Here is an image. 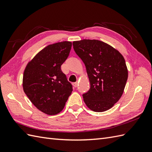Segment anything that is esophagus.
Segmentation results:
<instances>
[{
    "mask_svg": "<svg viewBox=\"0 0 152 152\" xmlns=\"http://www.w3.org/2000/svg\"><path fill=\"white\" fill-rule=\"evenodd\" d=\"M72 85L74 86V88H77V87H78V82H74L73 83H72Z\"/></svg>",
    "mask_w": 152,
    "mask_h": 152,
    "instance_id": "esophagus-1",
    "label": "esophagus"
}]
</instances>
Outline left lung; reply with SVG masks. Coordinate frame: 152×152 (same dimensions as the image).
Returning a JSON list of instances; mask_svg holds the SVG:
<instances>
[{
  "label": "left lung",
  "instance_id": "obj_1",
  "mask_svg": "<svg viewBox=\"0 0 152 152\" xmlns=\"http://www.w3.org/2000/svg\"><path fill=\"white\" fill-rule=\"evenodd\" d=\"M76 53L85 64L90 88L83 94L87 106L96 112L111 108L120 99L128 78L125 61L118 50L97 40L73 42Z\"/></svg>",
  "mask_w": 152,
  "mask_h": 152
}]
</instances>
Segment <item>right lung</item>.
Here are the masks:
<instances>
[{
    "mask_svg": "<svg viewBox=\"0 0 152 152\" xmlns=\"http://www.w3.org/2000/svg\"><path fill=\"white\" fill-rule=\"evenodd\" d=\"M70 42H61L44 48L25 68L23 87L32 103L40 111L55 115L64 108L72 91L61 65L69 56Z\"/></svg>",
    "mask_w": 152,
    "mask_h": 152,
    "instance_id": "right-lung-1",
    "label": "right lung"
}]
</instances>
